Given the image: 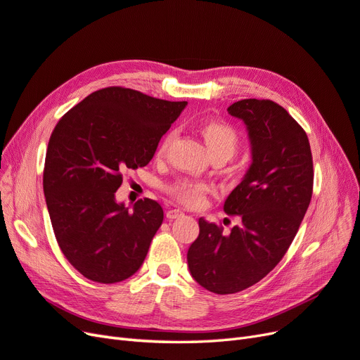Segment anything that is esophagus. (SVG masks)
Wrapping results in <instances>:
<instances>
[{
	"instance_id": "34e87169",
	"label": "esophagus",
	"mask_w": 360,
	"mask_h": 360,
	"mask_svg": "<svg viewBox=\"0 0 360 360\" xmlns=\"http://www.w3.org/2000/svg\"><path fill=\"white\" fill-rule=\"evenodd\" d=\"M184 215V212L182 210H179V209H170V210H167L166 212V218L167 219H176V218H179V217H182Z\"/></svg>"
}]
</instances>
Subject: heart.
<instances>
[{
  "instance_id": "heart-1",
  "label": "heart",
  "mask_w": 360,
  "mask_h": 360,
  "mask_svg": "<svg viewBox=\"0 0 360 360\" xmlns=\"http://www.w3.org/2000/svg\"><path fill=\"white\" fill-rule=\"evenodd\" d=\"M198 131H200L212 157L219 155L229 160L236 154L240 139H238V133L233 126L218 122H209L198 127ZM172 138L173 135L169 133L162 145H160V155H163L167 151ZM207 191V185L198 182H181L172 188V193L175 194V197H178L182 203L188 206L200 205Z\"/></svg>"
}]
</instances>
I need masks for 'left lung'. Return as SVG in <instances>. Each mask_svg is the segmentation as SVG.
<instances>
[{"label":"left lung","instance_id":"obj_1","mask_svg":"<svg viewBox=\"0 0 360 360\" xmlns=\"http://www.w3.org/2000/svg\"><path fill=\"white\" fill-rule=\"evenodd\" d=\"M242 120L252 163L224 203L240 222L230 233L198 219L200 233L188 249L194 281L214 294H236L258 283L281 262L300 229L313 193V158L307 133L273 101L242 99L229 106Z\"/></svg>","mask_w":360,"mask_h":360}]
</instances>
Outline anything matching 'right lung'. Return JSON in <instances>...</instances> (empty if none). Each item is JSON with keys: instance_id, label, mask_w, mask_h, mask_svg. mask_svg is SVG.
<instances>
[{"instance_id": "right-lung-1", "label": "right lung", "mask_w": 360, "mask_h": 360, "mask_svg": "<svg viewBox=\"0 0 360 360\" xmlns=\"http://www.w3.org/2000/svg\"><path fill=\"white\" fill-rule=\"evenodd\" d=\"M185 106L106 87L75 105L53 130L43 178L51 227L66 259L90 281L117 283L141 269L163 209L143 198L130 210L115 191L126 170L151 162Z\"/></svg>"}]
</instances>
